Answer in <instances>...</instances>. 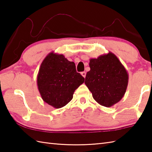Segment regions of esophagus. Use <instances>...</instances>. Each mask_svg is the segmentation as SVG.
Wrapping results in <instances>:
<instances>
[{
  "instance_id": "34e87169",
  "label": "esophagus",
  "mask_w": 152,
  "mask_h": 152,
  "mask_svg": "<svg viewBox=\"0 0 152 152\" xmlns=\"http://www.w3.org/2000/svg\"><path fill=\"white\" fill-rule=\"evenodd\" d=\"M80 74H81V75L84 77V78H85V77H86V72H83L80 73Z\"/></svg>"
}]
</instances>
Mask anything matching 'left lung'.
Segmentation results:
<instances>
[{
	"label": "left lung",
	"instance_id": "8db88e82",
	"mask_svg": "<svg viewBox=\"0 0 152 152\" xmlns=\"http://www.w3.org/2000/svg\"><path fill=\"white\" fill-rule=\"evenodd\" d=\"M89 66L85 83L94 100L107 107L121 100L128 86L129 74L118 58L109 52L90 59Z\"/></svg>",
	"mask_w": 152,
	"mask_h": 152
}]
</instances>
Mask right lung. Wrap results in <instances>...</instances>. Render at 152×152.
Masks as SVG:
<instances>
[{
  "label": "right lung",
  "instance_id": "obj_1",
  "mask_svg": "<svg viewBox=\"0 0 152 152\" xmlns=\"http://www.w3.org/2000/svg\"><path fill=\"white\" fill-rule=\"evenodd\" d=\"M84 81V77L77 72L73 61L54 52L43 60L37 78L43 101L56 109L69 103L74 92Z\"/></svg>",
  "mask_w": 152,
  "mask_h": 152
}]
</instances>
